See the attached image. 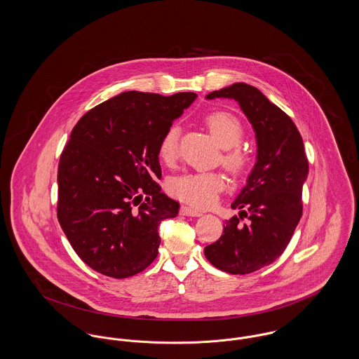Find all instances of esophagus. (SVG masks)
Instances as JSON below:
<instances>
[{"label":"esophagus","instance_id":"1","mask_svg":"<svg viewBox=\"0 0 359 359\" xmlns=\"http://www.w3.org/2000/svg\"><path fill=\"white\" fill-rule=\"evenodd\" d=\"M180 211H182L183 215H187V217H201L202 215L201 211H198L196 209H194V208H190V206H182Z\"/></svg>","mask_w":359,"mask_h":359}]
</instances>
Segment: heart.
<instances>
[{
	"label": "heart",
	"mask_w": 359,
	"mask_h": 359,
	"mask_svg": "<svg viewBox=\"0 0 359 359\" xmlns=\"http://www.w3.org/2000/svg\"><path fill=\"white\" fill-rule=\"evenodd\" d=\"M205 123L217 144L224 149L222 164L233 173H243L251 163V156L247 150L237 147L244 137L241 122L229 112L218 111L209 114ZM179 138L180 128L172 125L160 140L158 156L168 165L173 164L179 156ZM224 189L225 180L215 172H187L169 182L172 195L199 208L211 205Z\"/></svg>",
	"instance_id": "1"
}]
</instances>
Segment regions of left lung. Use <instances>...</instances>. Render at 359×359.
I'll list each match as a JSON object with an SVG mask.
<instances>
[{
    "label": "left lung",
    "mask_w": 359,
    "mask_h": 359,
    "mask_svg": "<svg viewBox=\"0 0 359 359\" xmlns=\"http://www.w3.org/2000/svg\"><path fill=\"white\" fill-rule=\"evenodd\" d=\"M236 100L252 125L257 154L244 189L232 209L224 234L205 248L211 264L225 273L260 270L286 250L302 215V186L309 165L294 122L257 88L245 83L214 90L206 99ZM247 217L245 224L241 219Z\"/></svg>",
    "instance_id": "8db88e82"
}]
</instances>
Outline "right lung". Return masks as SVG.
Here are the masks:
<instances>
[{"label": "right lung", "instance_id": "add662e5", "mask_svg": "<svg viewBox=\"0 0 359 359\" xmlns=\"http://www.w3.org/2000/svg\"><path fill=\"white\" fill-rule=\"evenodd\" d=\"M195 99L194 92L128 90L73 127L58 165L57 215L73 250L95 271L127 278L157 257L158 226L180 208L157 183L158 145Z\"/></svg>", "mask_w": 359, "mask_h": 359}]
</instances>
